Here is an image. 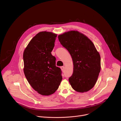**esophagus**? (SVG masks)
Listing matches in <instances>:
<instances>
[{"instance_id":"34e87169","label":"esophagus","mask_w":121,"mask_h":121,"mask_svg":"<svg viewBox=\"0 0 121 121\" xmlns=\"http://www.w3.org/2000/svg\"><path fill=\"white\" fill-rule=\"evenodd\" d=\"M61 70H62V71H64V66H61Z\"/></svg>"}]
</instances>
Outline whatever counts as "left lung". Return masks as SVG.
<instances>
[{
    "instance_id": "8db88e82",
    "label": "left lung",
    "mask_w": 121,
    "mask_h": 121,
    "mask_svg": "<svg viewBox=\"0 0 121 121\" xmlns=\"http://www.w3.org/2000/svg\"><path fill=\"white\" fill-rule=\"evenodd\" d=\"M58 38L72 58L73 73L68 79L72 88L79 92L90 91L96 84L100 71V57L94 44L78 31L65 32Z\"/></svg>"
}]
</instances>
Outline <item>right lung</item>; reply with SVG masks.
<instances>
[{"label": "right lung", "mask_w": 121, "mask_h": 121, "mask_svg": "<svg viewBox=\"0 0 121 121\" xmlns=\"http://www.w3.org/2000/svg\"><path fill=\"white\" fill-rule=\"evenodd\" d=\"M56 34L42 31L30 42L23 53L24 73L32 88L42 95H50L58 89L62 80L61 69L56 65L51 52Z\"/></svg>", "instance_id": "1"}]
</instances>
